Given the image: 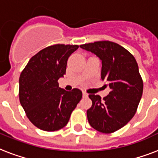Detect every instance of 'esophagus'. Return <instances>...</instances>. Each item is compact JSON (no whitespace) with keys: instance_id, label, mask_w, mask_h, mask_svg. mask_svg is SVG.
<instances>
[{"instance_id":"1","label":"esophagus","mask_w":158,"mask_h":158,"mask_svg":"<svg viewBox=\"0 0 158 158\" xmlns=\"http://www.w3.org/2000/svg\"><path fill=\"white\" fill-rule=\"evenodd\" d=\"M89 96V94L85 93V92H83V97H88Z\"/></svg>"}]
</instances>
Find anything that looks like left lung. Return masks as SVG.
I'll list each match as a JSON object with an SVG mask.
<instances>
[{
  "mask_svg": "<svg viewBox=\"0 0 158 158\" xmlns=\"http://www.w3.org/2000/svg\"><path fill=\"white\" fill-rule=\"evenodd\" d=\"M80 48L101 60V78L110 89L103 99L89 94L93 105L87 110L88 120L99 132H115L132 119L142 98L143 84L136 60L123 47L109 41L84 44Z\"/></svg>",
  "mask_w": 158,
  "mask_h": 158,
  "instance_id": "obj_1",
  "label": "left lung"
}]
</instances>
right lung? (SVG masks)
<instances>
[{
	"label": "right lung",
	"mask_w": 158,
	"mask_h": 158,
	"mask_svg": "<svg viewBox=\"0 0 158 158\" xmlns=\"http://www.w3.org/2000/svg\"><path fill=\"white\" fill-rule=\"evenodd\" d=\"M78 45L56 44L33 56L19 77V96L27 117L36 127L56 131L64 127L82 98L78 89L65 91L58 79L64 76L69 56Z\"/></svg>",
	"instance_id": "1"
}]
</instances>
